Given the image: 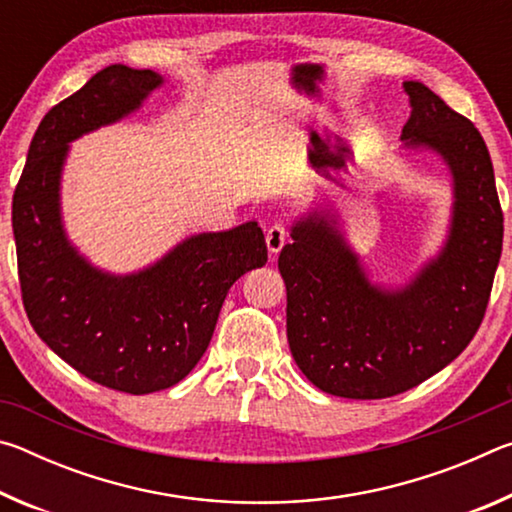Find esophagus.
Instances as JSON below:
<instances>
[{"instance_id": "obj_1", "label": "esophagus", "mask_w": 512, "mask_h": 512, "mask_svg": "<svg viewBox=\"0 0 512 512\" xmlns=\"http://www.w3.org/2000/svg\"><path fill=\"white\" fill-rule=\"evenodd\" d=\"M287 239H289V232H287V228H284L282 223L271 225V228L266 230V248H268V253H271V255L280 253L282 246L287 244Z\"/></svg>"}]
</instances>
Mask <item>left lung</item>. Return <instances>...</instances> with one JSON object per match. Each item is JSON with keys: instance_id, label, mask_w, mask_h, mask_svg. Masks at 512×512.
I'll return each instance as SVG.
<instances>
[{"instance_id": "1", "label": "left lung", "mask_w": 512, "mask_h": 512, "mask_svg": "<svg viewBox=\"0 0 512 512\" xmlns=\"http://www.w3.org/2000/svg\"><path fill=\"white\" fill-rule=\"evenodd\" d=\"M404 153H431L452 180L438 253L404 284L372 280L339 207L316 203L291 223L277 268L287 284L293 359L323 393L381 400L449 366L479 329L504 241L495 171L481 133L422 81H406Z\"/></svg>"}]
</instances>
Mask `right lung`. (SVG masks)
I'll list each match as a JSON object with an SVG mask.
<instances>
[{
    "mask_svg": "<svg viewBox=\"0 0 512 512\" xmlns=\"http://www.w3.org/2000/svg\"><path fill=\"white\" fill-rule=\"evenodd\" d=\"M167 83L153 69L110 65L40 121L13 196L22 300L33 329L101 386L146 395L185 379L212 341L225 296L266 264L257 221L196 232L131 273L92 264L63 221L72 142L135 115Z\"/></svg>",
    "mask_w": 512,
    "mask_h": 512,
    "instance_id": "obj_1",
    "label": "right lung"
}]
</instances>
